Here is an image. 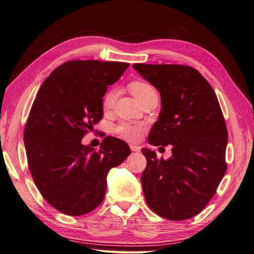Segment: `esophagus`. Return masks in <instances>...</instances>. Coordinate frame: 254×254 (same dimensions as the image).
I'll return each instance as SVG.
<instances>
[{
	"mask_svg": "<svg viewBox=\"0 0 254 254\" xmlns=\"http://www.w3.org/2000/svg\"><path fill=\"white\" fill-rule=\"evenodd\" d=\"M130 149H131L132 151L139 152L141 150V147H140V146H136V145H130Z\"/></svg>",
	"mask_w": 254,
	"mask_h": 254,
	"instance_id": "esophagus-1",
	"label": "esophagus"
}]
</instances>
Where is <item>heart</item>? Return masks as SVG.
I'll return each instance as SVG.
<instances>
[{"label": "heart", "mask_w": 254, "mask_h": 254, "mask_svg": "<svg viewBox=\"0 0 254 254\" xmlns=\"http://www.w3.org/2000/svg\"><path fill=\"white\" fill-rule=\"evenodd\" d=\"M129 89L131 91L133 96L139 102L145 96L152 93V92H156L155 88H153L150 83L146 81H141V80H136L130 83ZM117 97H118V90L115 88L107 92L103 98V108L105 111L112 109L115 101H117ZM115 130H117V132L122 137H124L126 140H135L140 134L141 127L139 125H133V124H130V123L123 122Z\"/></svg>", "instance_id": "heart-1"}]
</instances>
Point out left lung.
<instances>
[{"label": "left lung", "mask_w": 254, "mask_h": 254, "mask_svg": "<svg viewBox=\"0 0 254 254\" xmlns=\"http://www.w3.org/2000/svg\"><path fill=\"white\" fill-rule=\"evenodd\" d=\"M132 67L161 96L148 143L172 145L173 153L167 160L158 159L153 150L142 148L147 160L141 178L146 202L166 219L194 217L216 193L227 171L228 130L217 96L191 66L134 64Z\"/></svg>", "instance_id": "left-lung-1"}]
</instances>
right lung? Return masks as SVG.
Wrapping results in <instances>:
<instances>
[{
	"label": "right lung",
	"mask_w": 254,
	"mask_h": 254,
	"mask_svg": "<svg viewBox=\"0 0 254 254\" xmlns=\"http://www.w3.org/2000/svg\"><path fill=\"white\" fill-rule=\"evenodd\" d=\"M129 64L73 60L42 83L24 129L28 168L42 197L59 212L80 216L102 203L107 175L130 155L126 142L106 136L96 151L81 144L103 118V97Z\"/></svg>",
	"instance_id": "obj_1"
}]
</instances>
